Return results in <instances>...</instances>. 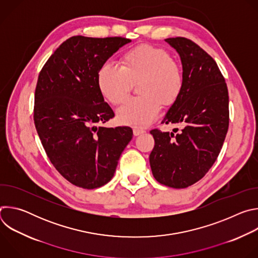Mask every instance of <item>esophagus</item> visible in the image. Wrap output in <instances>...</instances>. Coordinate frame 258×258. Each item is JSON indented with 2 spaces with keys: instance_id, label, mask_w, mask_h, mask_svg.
<instances>
[{
  "instance_id": "34e87169",
  "label": "esophagus",
  "mask_w": 258,
  "mask_h": 258,
  "mask_svg": "<svg viewBox=\"0 0 258 258\" xmlns=\"http://www.w3.org/2000/svg\"><path fill=\"white\" fill-rule=\"evenodd\" d=\"M144 133H145V131H143V130H140V128H137V127L134 128V135L135 136H140V135H142Z\"/></svg>"
}]
</instances>
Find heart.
I'll list each match as a JSON object with an SVG mask.
<instances>
[{
  "instance_id": "b5f03b06",
  "label": "heart",
  "mask_w": 258,
  "mask_h": 258,
  "mask_svg": "<svg viewBox=\"0 0 258 258\" xmlns=\"http://www.w3.org/2000/svg\"><path fill=\"white\" fill-rule=\"evenodd\" d=\"M121 67L103 63L97 72V85L102 97L113 105L119 104L139 83L137 98H130L117 109L121 124L144 128L158 116L161 103L172 105L183 89L180 66L170 54L151 45L138 46L121 57Z\"/></svg>"
}]
</instances>
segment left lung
I'll return each instance as SVG.
<instances>
[{"label": "left lung", "instance_id": "8db88e82", "mask_svg": "<svg viewBox=\"0 0 258 258\" xmlns=\"http://www.w3.org/2000/svg\"><path fill=\"white\" fill-rule=\"evenodd\" d=\"M178 53L183 89L163 118L182 123L181 133L152 130L153 176L170 188H187L201 179L215 162L229 128V93L216 62L186 38L165 40Z\"/></svg>", "mask_w": 258, "mask_h": 258}]
</instances>
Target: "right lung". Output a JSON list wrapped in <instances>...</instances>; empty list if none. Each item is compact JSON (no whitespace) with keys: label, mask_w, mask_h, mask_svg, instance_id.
Returning a JSON list of instances; mask_svg holds the SVG:
<instances>
[{"label":"right lung","mask_w":258,"mask_h":258,"mask_svg":"<svg viewBox=\"0 0 258 258\" xmlns=\"http://www.w3.org/2000/svg\"><path fill=\"white\" fill-rule=\"evenodd\" d=\"M131 40L71 36L42 68L33 120L44 149L59 173L84 189L104 186L133 138L128 126L104 127L114 117L97 85L99 67Z\"/></svg>","instance_id":"right-lung-1"}]
</instances>
